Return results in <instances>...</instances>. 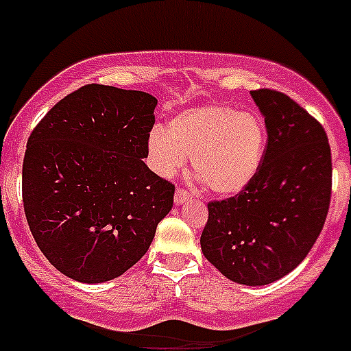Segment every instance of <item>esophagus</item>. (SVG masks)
<instances>
[{
    "instance_id": "34e87169",
    "label": "esophagus",
    "mask_w": 351,
    "mask_h": 351,
    "mask_svg": "<svg viewBox=\"0 0 351 351\" xmlns=\"http://www.w3.org/2000/svg\"><path fill=\"white\" fill-rule=\"evenodd\" d=\"M190 193L186 190H182V188H178V190H176V195H173V200H176L178 206H181V204L184 202H190Z\"/></svg>"
}]
</instances>
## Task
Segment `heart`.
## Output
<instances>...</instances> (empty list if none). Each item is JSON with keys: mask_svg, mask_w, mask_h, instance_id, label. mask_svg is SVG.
<instances>
[{"mask_svg": "<svg viewBox=\"0 0 351 351\" xmlns=\"http://www.w3.org/2000/svg\"><path fill=\"white\" fill-rule=\"evenodd\" d=\"M267 132L256 114L223 105L188 108L156 128L147 141L149 160L161 176H172L191 158V173L214 195L243 191L262 165Z\"/></svg>", "mask_w": 351, "mask_h": 351, "instance_id": "heart-1", "label": "heart"}]
</instances>
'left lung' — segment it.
Here are the masks:
<instances>
[{
    "mask_svg": "<svg viewBox=\"0 0 351 351\" xmlns=\"http://www.w3.org/2000/svg\"><path fill=\"white\" fill-rule=\"evenodd\" d=\"M265 119L262 165L243 191L207 204L202 253L239 285L274 283L306 258L324 228L332 158L324 126L274 89L251 91Z\"/></svg>",
    "mask_w": 351,
    "mask_h": 351,
    "instance_id": "left-lung-1",
    "label": "left lung"
}]
</instances>
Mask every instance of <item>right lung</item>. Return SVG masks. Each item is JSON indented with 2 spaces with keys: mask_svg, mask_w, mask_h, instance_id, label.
I'll list each match as a JSON object with an SVG mask.
<instances>
[{
  "mask_svg": "<svg viewBox=\"0 0 351 351\" xmlns=\"http://www.w3.org/2000/svg\"><path fill=\"white\" fill-rule=\"evenodd\" d=\"M158 100L88 84L64 96L27 138L23 202L45 258L80 283L133 267L173 204L172 182L149 170Z\"/></svg>",
  "mask_w": 351,
  "mask_h": 351,
  "instance_id": "obj_1",
  "label": "right lung"
}]
</instances>
